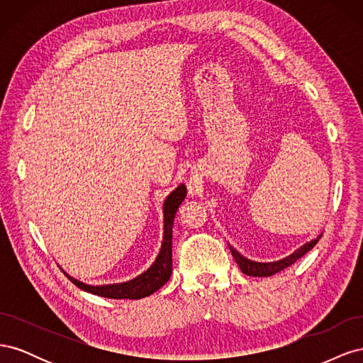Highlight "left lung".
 I'll list each match as a JSON object with an SVG mask.
<instances>
[{"mask_svg":"<svg viewBox=\"0 0 363 363\" xmlns=\"http://www.w3.org/2000/svg\"><path fill=\"white\" fill-rule=\"evenodd\" d=\"M321 236H323V233L318 236V238L309 240V242H306L300 248H296L292 252V255L283 257L280 260H276V262H255V260H250V259L244 257L239 251H236L230 244H228V248H230V251H232V255H233L236 263L239 265L240 271H242L244 274H247V276H251V277H269V276H274V274L283 271L284 268L291 267L292 263H295L300 257H303L307 251L312 250L316 245V242H318V240H320Z\"/></svg>","mask_w":363,"mask_h":363,"instance_id":"1","label":"left lung"}]
</instances>
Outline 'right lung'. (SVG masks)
<instances>
[{
	"label": "right lung",
	"instance_id": "obj_1",
	"mask_svg": "<svg viewBox=\"0 0 363 363\" xmlns=\"http://www.w3.org/2000/svg\"><path fill=\"white\" fill-rule=\"evenodd\" d=\"M186 199V186L182 183L175 188L163 201V240L162 247L156 260L152 265L139 274L138 277L131 279L123 283H112V284H87L80 280L71 277L67 274V277L79 286L80 289L91 292L94 295L106 296V298L113 300H139L155 294L159 291L164 283L171 277L172 272V224L175 213H177L180 204Z\"/></svg>",
	"mask_w": 363,
	"mask_h": 363
}]
</instances>
